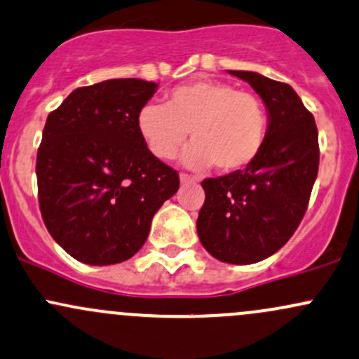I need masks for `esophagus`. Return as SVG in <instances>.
<instances>
[{
    "mask_svg": "<svg viewBox=\"0 0 359 359\" xmlns=\"http://www.w3.org/2000/svg\"><path fill=\"white\" fill-rule=\"evenodd\" d=\"M180 184H194L196 179L192 175H189V173H180Z\"/></svg>",
    "mask_w": 359,
    "mask_h": 359,
    "instance_id": "esophagus-1",
    "label": "esophagus"
}]
</instances>
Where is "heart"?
I'll return each instance as SVG.
<instances>
[{
	"mask_svg": "<svg viewBox=\"0 0 359 359\" xmlns=\"http://www.w3.org/2000/svg\"><path fill=\"white\" fill-rule=\"evenodd\" d=\"M135 126L146 148L160 160H172L187 139L184 163L191 168L215 165L218 172H237L256 160L269 130L263 101L248 90L220 81L179 86L163 104H144Z\"/></svg>",
	"mask_w": 359,
	"mask_h": 359,
	"instance_id": "b5f03b06",
	"label": "heart"
}]
</instances>
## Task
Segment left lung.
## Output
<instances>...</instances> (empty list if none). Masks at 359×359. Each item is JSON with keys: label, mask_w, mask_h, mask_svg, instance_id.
<instances>
[{"label": "left lung", "mask_w": 359, "mask_h": 359, "mask_svg": "<svg viewBox=\"0 0 359 359\" xmlns=\"http://www.w3.org/2000/svg\"><path fill=\"white\" fill-rule=\"evenodd\" d=\"M265 103L263 149L244 170L205 179L198 236L213 258L251 265L277 252L306 213L320 161L318 130L296 90L256 72L229 70Z\"/></svg>", "instance_id": "left-lung-1"}]
</instances>
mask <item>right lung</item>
Instances as JSON below:
<instances>
[{
    "instance_id": "add662e5",
    "label": "right lung",
    "mask_w": 359,
    "mask_h": 359,
    "mask_svg": "<svg viewBox=\"0 0 359 359\" xmlns=\"http://www.w3.org/2000/svg\"><path fill=\"white\" fill-rule=\"evenodd\" d=\"M158 84L110 79L79 88L48 115L37 149L39 208L53 239L86 265H115L146 243L179 173L135 126Z\"/></svg>"
}]
</instances>
